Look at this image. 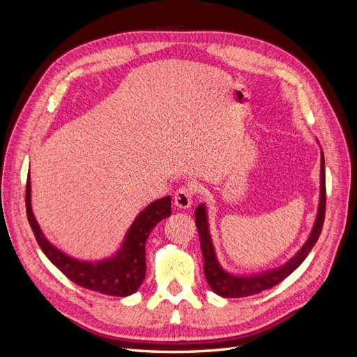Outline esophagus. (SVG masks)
Segmentation results:
<instances>
[{
	"mask_svg": "<svg viewBox=\"0 0 357 357\" xmlns=\"http://www.w3.org/2000/svg\"><path fill=\"white\" fill-rule=\"evenodd\" d=\"M193 189L192 188H180L177 192H176V195H174V204H176V207H178V208H189L190 205H192V199H193Z\"/></svg>",
	"mask_w": 357,
	"mask_h": 357,
	"instance_id": "obj_1",
	"label": "esophagus"
}]
</instances>
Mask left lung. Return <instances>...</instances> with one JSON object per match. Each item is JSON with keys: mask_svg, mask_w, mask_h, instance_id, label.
Here are the masks:
<instances>
[{"mask_svg": "<svg viewBox=\"0 0 357 357\" xmlns=\"http://www.w3.org/2000/svg\"><path fill=\"white\" fill-rule=\"evenodd\" d=\"M326 211V177H325V156L321 152V165H320V201L314 226H312L311 234L305 244L301 247V250L280 268L269 269L253 275H235L225 271L215 256V250L211 240V234L208 228V214L205 204H199L195 210V225L199 234L201 250L204 256V274L207 278L208 286L214 294L223 298H244L261 294V291L271 289L280 282H283L295 269L305 261V257L311 252V248L317 243L323 222H325Z\"/></svg>", "mask_w": 357, "mask_h": 357, "instance_id": "8db88e82", "label": "left lung"}]
</instances>
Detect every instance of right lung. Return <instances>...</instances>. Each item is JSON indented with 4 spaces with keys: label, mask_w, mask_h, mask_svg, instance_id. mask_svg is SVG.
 <instances>
[{
    "label": "right lung",
    "mask_w": 357,
    "mask_h": 357,
    "mask_svg": "<svg viewBox=\"0 0 357 357\" xmlns=\"http://www.w3.org/2000/svg\"><path fill=\"white\" fill-rule=\"evenodd\" d=\"M26 215L40 248L49 261L73 283L110 296L135 294L146 277V241L155 226L171 215V197L149 204L129 226L119 250L107 259L89 262L61 252L40 229L31 207V181H26Z\"/></svg>",
    "instance_id": "right-lung-1"
}]
</instances>
